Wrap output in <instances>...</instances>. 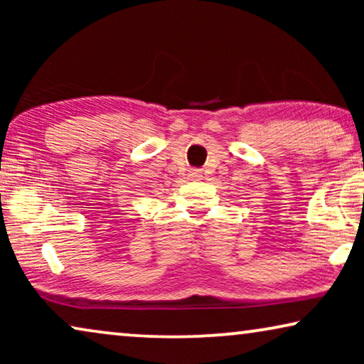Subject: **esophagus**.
Instances as JSON below:
<instances>
[{
  "mask_svg": "<svg viewBox=\"0 0 364 364\" xmlns=\"http://www.w3.org/2000/svg\"><path fill=\"white\" fill-rule=\"evenodd\" d=\"M193 177H200V172H198V171L193 172Z\"/></svg>",
  "mask_w": 364,
  "mask_h": 364,
  "instance_id": "34e87169",
  "label": "esophagus"
}]
</instances>
